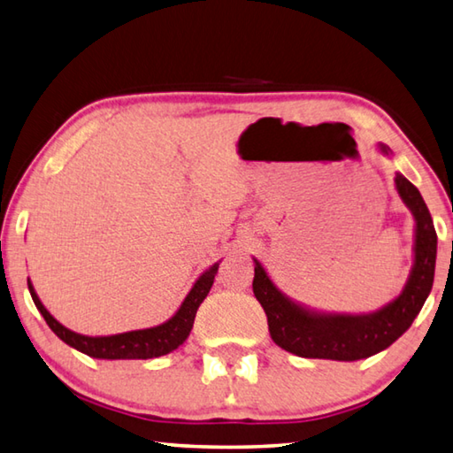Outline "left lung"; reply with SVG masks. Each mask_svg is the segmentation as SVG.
Here are the masks:
<instances>
[{
	"label": "left lung",
	"mask_w": 453,
	"mask_h": 453,
	"mask_svg": "<svg viewBox=\"0 0 453 453\" xmlns=\"http://www.w3.org/2000/svg\"><path fill=\"white\" fill-rule=\"evenodd\" d=\"M380 153L392 155L384 142L378 145ZM395 190L414 217V265L406 284L392 303L374 312L342 314L322 312L288 298L255 260V280L252 290L265 308L268 332L276 346L300 358H322L338 362H354L370 358L392 346L406 332L422 311L430 295L438 255V234H435L432 214L427 211L419 190L395 173Z\"/></svg>",
	"instance_id": "1"
}]
</instances>
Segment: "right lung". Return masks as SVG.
Here are the masks:
<instances>
[{
	"instance_id": "1",
	"label": "right lung",
	"mask_w": 453,
	"mask_h": 453,
	"mask_svg": "<svg viewBox=\"0 0 453 453\" xmlns=\"http://www.w3.org/2000/svg\"><path fill=\"white\" fill-rule=\"evenodd\" d=\"M219 271V263L206 268V271L195 280L193 288L188 290V295L182 300L179 311L174 312L169 320L158 324L153 328H142V330H131L123 332V334L113 336H85L77 334V332L63 326L50 314V311L43 306L39 300L34 284L27 279L29 295L34 298L37 311L47 322L58 338H61L67 346L75 348V350L83 352L91 358L99 360H147V358H158L165 356L185 342L188 338L190 330H193V322L198 306L203 304V300L209 295V290L214 282V274Z\"/></svg>"
}]
</instances>
